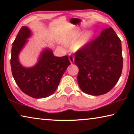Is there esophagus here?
Listing matches in <instances>:
<instances>
[{"label": "esophagus", "mask_w": 134, "mask_h": 134, "mask_svg": "<svg viewBox=\"0 0 134 134\" xmlns=\"http://www.w3.org/2000/svg\"><path fill=\"white\" fill-rule=\"evenodd\" d=\"M69 60L71 63H74V56H73L72 54H69Z\"/></svg>", "instance_id": "1"}]
</instances>
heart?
Segmentation results:
<instances>
[{"instance_id": "b5f03b06", "label": "heart", "mask_w": 134, "mask_h": 134, "mask_svg": "<svg viewBox=\"0 0 134 134\" xmlns=\"http://www.w3.org/2000/svg\"><path fill=\"white\" fill-rule=\"evenodd\" d=\"M78 37L77 34H73L70 35L66 37L63 40V43L66 44H69L74 43L76 41L77 38ZM92 37V35L90 32H88L87 34H84L82 36L81 38L76 43L75 45V48L76 49H80L82 47L85 46L89 43Z\"/></svg>"}]
</instances>
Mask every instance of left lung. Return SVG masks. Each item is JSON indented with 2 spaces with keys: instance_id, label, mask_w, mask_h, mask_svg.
<instances>
[{
  "instance_id": "8db88e82",
  "label": "left lung",
  "mask_w": 134,
  "mask_h": 134,
  "mask_svg": "<svg viewBox=\"0 0 134 134\" xmlns=\"http://www.w3.org/2000/svg\"><path fill=\"white\" fill-rule=\"evenodd\" d=\"M122 63L121 40L111 27L106 29L76 52L74 63L79 68L80 89L93 96L108 93L120 77Z\"/></svg>"
}]
</instances>
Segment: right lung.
Masks as SVG:
<instances>
[{
	"label": "right lung",
	"mask_w": 134,
	"mask_h": 134,
	"mask_svg": "<svg viewBox=\"0 0 134 134\" xmlns=\"http://www.w3.org/2000/svg\"><path fill=\"white\" fill-rule=\"evenodd\" d=\"M30 35L29 29L23 26L13 43L10 59L12 74L16 84L25 94L36 99L46 98L56 90L71 63L67 55L55 57L52 51L46 49L35 66L23 67L19 63L18 55Z\"/></svg>",
	"instance_id": "obj_1"
}]
</instances>
